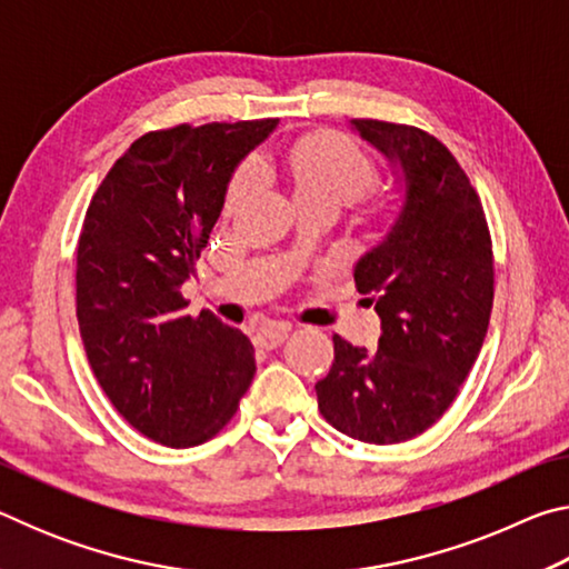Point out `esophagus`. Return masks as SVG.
Wrapping results in <instances>:
<instances>
[{"label":"esophagus","mask_w":569,"mask_h":569,"mask_svg":"<svg viewBox=\"0 0 569 569\" xmlns=\"http://www.w3.org/2000/svg\"><path fill=\"white\" fill-rule=\"evenodd\" d=\"M288 333H291V323H266L258 329L256 343L263 346V349H276L288 339Z\"/></svg>","instance_id":"esophagus-1"}]
</instances>
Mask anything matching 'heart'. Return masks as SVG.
<instances>
[{"mask_svg": "<svg viewBox=\"0 0 569 569\" xmlns=\"http://www.w3.org/2000/svg\"><path fill=\"white\" fill-rule=\"evenodd\" d=\"M286 168L291 172L296 203L329 200L346 206L369 196L377 188V168L346 138H319L301 142L286 152ZM261 182L258 162L250 160L236 172L228 188V208H238Z\"/></svg>", "mask_w": 569, "mask_h": 569, "instance_id": "heart-1", "label": "heart"}]
</instances>
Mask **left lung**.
<instances>
[{"label":"left lung","instance_id":"left-lung-1","mask_svg":"<svg viewBox=\"0 0 569 569\" xmlns=\"http://www.w3.org/2000/svg\"><path fill=\"white\" fill-rule=\"evenodd\" d=\"M351 128L397 168L403 203L353 268L381 319L379 349L336 333L316 397L341 435L399 445L451 407L477 361L495 298L492 238L477 190L435 134L381 120Z\"/></svg>","mask_w":569,"mask_h":569}]
</instances>
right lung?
<instances>
[{
    "instance_id": "add662e5",
    "label": "right lung",
    "mask_w": 569,
    "mask_h": 569,
    "mask_svg": "<svg viewBox=\"0 0 569 569\" xmlns=\"http://www.w3.org/2000/svg\"><path fill=\"white\" fill-rule=\"evenodd\" d=\"M278 120L178 124L132 142L100 182L77 243V321L88 361L130 427L196 447L233 419L256 373L248 336L186 313L180 286L226 206L238 162Z\"/></svg>"
}]
</instances>
